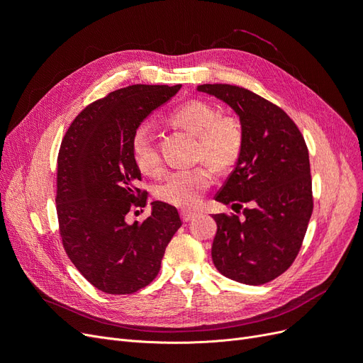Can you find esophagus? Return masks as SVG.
<instances>
[{"label":"esophagus","mask_w":363,"mask_h":363,"mask_svg":"<svg viewBox=\"0 0 363 363\" xmlns=\"http://www.w3.org/2000/svg\"><path fill=\"white\" fill-rule=\"evenodd\" d=\"M196 216L195 212H191V211H182V219L184 223H189L192 221V219Z\"/></svg>","instance_id":"esophagus-1"}]
</instances>
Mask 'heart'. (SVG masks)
<instances>
[{
  "label": "heart",
  "instance_id": "heart-1",
  "mask_svg": "<svg viewBox=\"0 0 363 363\" xmlns=\"http://www.w3.org/2000/svg\"><path fill=\"white\" fill-rule=\"evenodd\" d=\"M168 121L196 136L195 159L211 163L219 171L232 168L242 155L245 145L242 121L232 113H219V108L212 103L206 100L186 101L174 108ZM130 151L142 174L157 175L162 172L160 152L145 128H138L131 136ZM212 182L213 172L206 163L191 169L175 171L157 188V199L188 211L201 203Z\"/></svg>",
  "mask_w": 363,
  "mask_h": 363
}]
</instances>
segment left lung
Wrapping results in <instances>:
<instances>
[{"label": "left lung", "instance_id": "obj_1", "mask_svg": "<svg viewBox=\"0 0 363 363\" xmlns=\"http://www.w3.org/2000/svg\"><path fill=\"white\" fill-rule=\"evenodd\" d=\"M235 108L245 145L233 172L215 196L242 208L213 215L218 230L212 259L223 276L263 284L289 269L300 252L313 212L309 150L300 128L281 107L232 84H201Z\"/></svg>", "mask_w": 363, "mask_h": 363}]
</instances>
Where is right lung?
I'll list each match as a JSON object with an SVG mask.
<instances>
[{"instance_id":"add662e5","label":"right lung","mask_w":363,"mask_h":363,"mask_svg":"<svg viewBox=\"0 0 363 363\" xmlns=\"http://www.w3.org/2000/svg\"><path fill=\"white\" fill-rule=\"evenodd\" d=\"M182 84H133L100 98L75 116L57 157L56 207L65 251L92 286L125 295L159 274L164 248L182 227L174 206L155 201L144 223L127 213L147 206L130 142L155 108Z\"/></svg>"}]
</instances>
